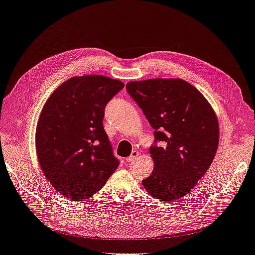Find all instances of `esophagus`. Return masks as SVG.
<instances>
[{"label":"esophagus","mask_w":255,"mask_h":255,"mask_svg":"<svg viewBox=\"0 0 255 255\" xmlns=\"http://www.w3.org/2000/svg\"><path fill=\"white\" fill-rule=\"evenodd\" d=\"M138 154H139V153H138V151H136V150H134V151H133V152H132V154H130L129 156H128V157H127V159H126V160H127V162H132V161H134V160L136 159V157H137V156H138Z\"/></svg>","instance_id":"obj_1"}]
</instances>
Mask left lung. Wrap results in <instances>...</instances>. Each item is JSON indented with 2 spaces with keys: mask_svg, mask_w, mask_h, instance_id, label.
<instances>
[{
  "mask_svg": "<svg viewBox=\"0 0 255 255\" xmlns=\"http://www.w3.org/2000/svg\"><path fill=\"white\" fill-rule=\"evenodd\" d=\"M127 91L154 129V161L143 188L157 201H175L208 170L219 144V123L209 103L182 79L130 81Z\"/></svg>",
  "mask_w": 255,
  "mask_h": 255,
  "instance_id": "1",
  "label": "left lung"
}]
</instances>
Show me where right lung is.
<instances>
[{"mask_svg": "<svg viewBox=\"0 0 255 255\" xmlns=\"http://www.w3.org/2000/svg\"><path fill=\"white\" fill-rule=\"evenodd\" d=\"M125 88L101 75L73 77L54 91L36 127V152L46 178L68 199L104 187L119 166L103 127L105 107Z\"/></svg>", "mask_w": 255, "mask_h": 255, "instance_id": "1", "label": "right lung"}]
</instances>
